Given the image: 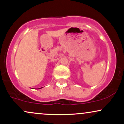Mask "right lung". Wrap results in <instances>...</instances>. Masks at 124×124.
Returning a JSON list of instances; mask_svg holds the SVG:
<instances>
[{"label":"right lung","instance_id":"1","mask_svg":"<svg viewBox=\"0 0 124 124\" xmlns=\"http://www.w3.org/2000/svg\"><path fill=\"white\" fill-rule=\"evenodd\" d=\"M41 88H42V87H41ZM41 88H39V89H41Z\"/></svg>","mask_w":124,"mask_h":124}]
</instances>
